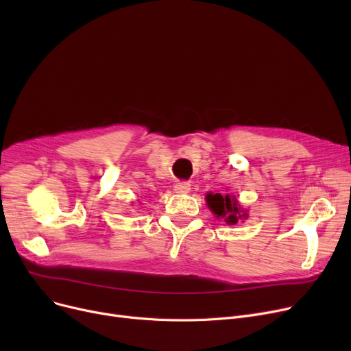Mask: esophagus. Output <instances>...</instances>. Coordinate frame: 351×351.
Here are the masks:
<instances>
[{"label": "esophagus", "mask_w": 351, "mask_h": 351, "mask_svg": "<svg viewBox=\"0 0 351 351\" xmlns=\"http://www.w3.org/2000/svg\"><path fill=\"white\" fill-rule=\"evenodd\" d=\"M191 191V183L189 182H179L175 185L176 193H188Z\"/></svg>", "instance_id": "esophagus-1"}]
</instances>
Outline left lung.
<instances>
[{"mask_svg":"<svg viewBox=\"0 0 351 351\" xmlns=\"http://www.w3.org/2000/svg\"><path fill=\"white\" fill-rule=\"evenodd\" d=\"M208 206L216 215V217H225L229 225L237 223L239 219L246 217V213L241 212V208L237 205L234 196L220 195V193H208L206 196Z\"/></svg>","mask_w":351,"mask_h":351,"instance_id":"1","label":"left lung"}]
</instances>
